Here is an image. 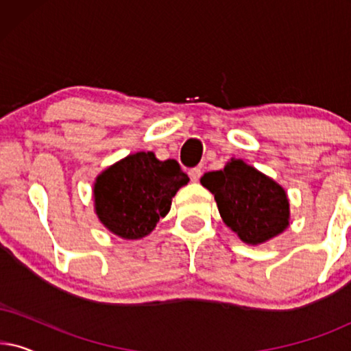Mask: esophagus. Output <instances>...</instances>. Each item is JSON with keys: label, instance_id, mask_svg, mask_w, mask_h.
Listing matches in <instances>:
<instances>
[{"label": "esophagus", "instance_id": "34e87169", "mask_svg": "<svg viewBox=\"0 0 351 351\" xmlns=\"http://www.w3.org/2000/svg\"><path fill=\"white\" fill-rule=\"evenodd\" d=\"M189 176H190L191 182H198L199 177H201V169H199V167H193V169L189 171Z\"/></svg>", "mask_w": 351, "mask_h": 351}]
</instances>
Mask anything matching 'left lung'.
Wrapping results in <instances>:
<instances>
[{
  "label": "left lung",
  "instance_id": "left-lung-1",
  "mask_svg": "<svg viewBox=\"0 0 351 351\" xmlns=\"http://www.w3.org/2000/svg\"><path fill=\"white\" fill-rule=\"evenodd\" d=\"M199 182L214 195L223 223L243 243L263 244L289 227L286 190L246 161L232 158L223 169L206 172Z\"/></svg>",
  "mask_w": 351,
  "mask_h": 351
}]
</instances>
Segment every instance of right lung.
<instances>
[{
	"label": "right lung",
	"instance_id": "obj_1",
	"mask_svg": "<svg viewBox=\"0 0 351 351\" xmlns=\"http://www.w3.org/2000/svg\"><path fill=\"white\" fill-rule=\"evenodd\" d=\"M189 176L176 160L160 161L153 152H137L95 177L94 213L99 222L123 239H142L171 210Z\"/></svg>",
	"mask_w": 351,
	"mask_h": 351
}]
</instances>
